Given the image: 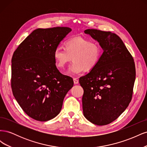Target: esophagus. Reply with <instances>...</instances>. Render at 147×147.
<instances>
[{
    "label": "esophagus",
    "mask_w": 147,
    "mask_h": 147,
    "mask_svg": "<svg viewBox=\"0 0 147 147\" xmlns=\"http://www.w3.org/2000/svg\"><path fill=\"white\" fill-rule=\"evenodd\" d=\"M74 83L75 84H77L78 83V80H77V78H74Z\"/></svg>",
    "instance_id": "1"
}]
</instances>
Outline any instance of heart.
<instances>
[{
    "mask_svg": "<svg viewBox=\"0 0 147 147\" xmlns=\"http://www.w3.org/2000/svg\"><path fill=\"white\" fill-rule=\"evenodd\" d=\"M101 56L102 48L99 44L81 37L67 40L65 42V49L57 47L53 51L56 65L59 68H64L72 58L74 63L66 73L72 76L94 68Z\"/></svg>",
    "mask_w": 147,
    "mask_h": 147,
    "instance_id": "obj_1",
    "label": "heart"
}]
</instances>
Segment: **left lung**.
<instances>
[{
	"instance_id": "1",
	"label": "left lung",
	"mask_w": 147,
	"mask_h": 147,
	"mask_svg": "<svg viewBox=\"0 0 147 147\" xmlns=\"http://www.w3.org/2000/svg\"><path fill=\"white\" fill-rule=\"evenodd\" d=\"M103 50L99 63L79 79L84 93L83 112L98 126L110 124L126 109L132 99L136 79L133 57L116 34L97 29L84 31Z\"/></svg>"
}]
</instances>
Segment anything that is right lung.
Returning a JSON list of instances; mask_svg holds the SVG:
<instances>
[{"label":"right lung","mask_w":147,"mask_h":147,"mask_svg":"<svg viewBox=\"0 0 147 147\" xmlns=\"http://www.w3.org/2000/svg\"><path fill=\"white\" fill-rule=\"evenodd\" d=\"M72 29L66 27L38 28L26 37L11 59L13 94L29 117L40 121L56 117L72 78L61 74L53 51Z\"/></svg>","instance_id":"1"}]
</instances>
